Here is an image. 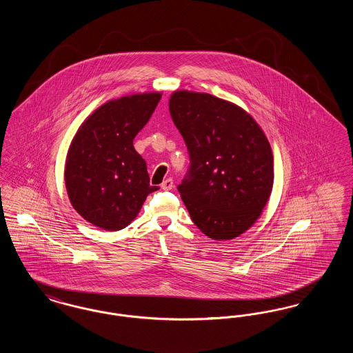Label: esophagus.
Wrapping results in <instances>:
<instances>
[{
  "label": "esophagus",
  "mask_w": 353,
  "mask_h": 353,
  "mask_svg": "<svg viewBox=\"0 0 353 353\" xmlns=\"http://www.w3.org/2000/svg\"><path fill=\"white\" fill-rule=\"evenodd\" d=\"M172 188H173V180L172 179H167V180L163 181V184H161L163 190H170Z\"/></svg>",
  "instance_id": "1"
}]
</instances>
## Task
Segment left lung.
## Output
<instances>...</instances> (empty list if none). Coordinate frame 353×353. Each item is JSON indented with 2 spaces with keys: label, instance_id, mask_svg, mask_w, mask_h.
Instances as JSON below:
<instances>
[{
  "label": "left lung",
  "instance_id": "8db88e82",
  "mask_svg": "<svg viewBox=\"0 0 353 353\" xmlns=\"http://www.w3.org/2000/svg\"><path fill=\"white\" fill-rule=\"evenodd\" d=\"M169 112L190 156L177 186L190 219L217 241L245 233L272 190L274 157L266 134L245 110L205 92L174 91Z\"/></svg>",
  "mask_w": 353,
  "mask_h": 353
}]
</instances>
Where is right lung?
Instances as JSON below:
<instances>
[{
	"instance_id": "add662e5",
	"label": "right lung",
	"mask_w": 353,
	"mask_h": 353,
	"mask_svg": "<svg viewBox=\"0 0 353 353\" xmlns=\"http://www.w3.org/2000/svg\"><path fill=\"white\" fill-rule=\"evenodd\" d=\"M161 92H144L107 101L95 110L74 136L65 167L72 208L104 230H120L139 214L150 185L145 160L134 151V139L147 124Z\"/></svg>"
}]
</instances>
